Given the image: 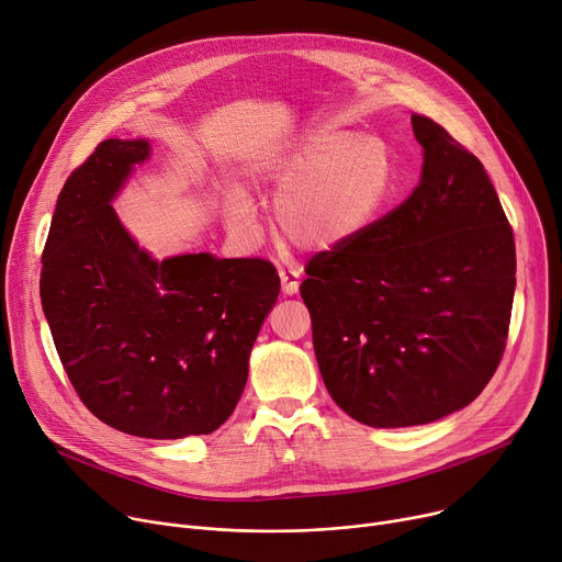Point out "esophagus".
Segmentation results:
<instances>
[{"instance_id":"1","label":"esophagus","mask_w":562,"mask_h":562,"mask_svg":"<svg viewBox=\"0 0 562 562\" xmlns=\"http://www.w3.org/2000/svg\"><path fill=\"white\" fill-rule=\"evenodd\" d=\"M279 279H281V290L285 294H294L301 285V270L296 268H279Z\"/></svg>"}]
</instances>
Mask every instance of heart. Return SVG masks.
I'll list each match as a JSON object with an SVG mask.
<instances>
[{
	"label": "heart",
	"mask_w": 562,
	"mask_h": 562,
	"mask_svg": "<svg viewBox=\"0 0 562 562\" xmlns=\"http://www.w3.org/2000/svg\"><path fill=\"white\" fill-rule=\"evenodd\" d=\"M256 176L272 178L281 232L304 249H330L373 223L396 187L394 150L375 135L317 127L268 155ZM232 227H247L254 206L243 191L225 200Z\"/></svg>",
	"instance_id": "b5f03b06"
}]
</instances>
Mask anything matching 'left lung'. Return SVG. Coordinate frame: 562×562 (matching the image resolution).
<instances>
[{
	"label": "left lung",
	"mask_w": 562,
	"mask_h": 562,
	"mask_svg": "<svg viewBox=\"0 0 562 562\" xmlns=\"http://www.w3.org/2000/svg\"><path fill=\"white\" fill-rule=\"evenodd\" d=\"M423 146L412 195L319 251L301 299L333 401L369 427L439 420L477 398L508 335L515 243L484 164L412 114Z\"/></svg>",
	"instance_id": "obj_1"
}]
</instances>
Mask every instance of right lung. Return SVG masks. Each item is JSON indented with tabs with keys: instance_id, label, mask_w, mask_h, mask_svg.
<instances>
[{
	"instance_id": "1",
	"label": "right lung",
	"mask_w": 562,
	"mask_h": 562,
	"mask_svg": "<svg viewBox=\"0 0 562 562\" xmlns=\"http://www.w3.org/2000/svg\"><path fill=\"white\" fill-rule=\"evenodd\" d=\"M148 155V139H108L67 178L42 254V311L99 420L144 439L211 435L240 401L281 281L263 258L155 261L142 249L112 200Z\"/></svg>"
}]
</instances>
